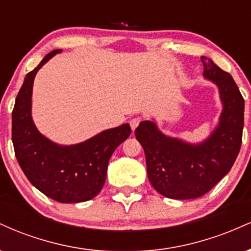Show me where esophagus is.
I'll return each mask as SVG.
<instances>
[{"mask_svg":"<svg viewBox=\"0 0 251 251\" xmlns=\"http://www.w3.org/2000/svg\"><path fill=\"white\" fill-rule=\"evenodd\" d=\"M140 122H142V118H140V117L132 118V119L129 120V125H131V128L134 131V129L138 127V125H139Z\"/></svg>","mask_w":251,"mask_h":251,"instance_id":"obj_1","label":"esophagus"}]
</instances>
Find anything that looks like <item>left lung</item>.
I'll use <instances>...</instances> for the list:
<instances>
[{
    "label": "left lung",
    "mask_w": 251,
    "mask_h": 251,
    "mask_svg": "<svg viewBox=\"0 0 251 251\" xmlns=\"http://www.w3.org/2000/svg\"><path fill=\"white\" fill-rule=\"evenodd\" d=\"M201 60L203 75L217 86L223 105L212 133L204 142L190 144L162 133L150 120L140 123L134 132L145 152L150 183L172 200H192L209 192L230 171L241 149L243 97L229 73L208 57Z\"/></svg>",
    "instance_id": "obj_1"
}]
</instances>
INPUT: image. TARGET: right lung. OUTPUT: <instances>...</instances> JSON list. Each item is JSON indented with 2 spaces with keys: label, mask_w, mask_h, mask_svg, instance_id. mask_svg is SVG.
<instances>
[{
  "label": "right lung",
  "mask_w": 251,
  "mask_h": 251,
  "mask_svg": "<svg viewBox=\"0 0 251 251\" xmlns=\"http://www.w3.org/2000/svg\"><path fill=\"white\" fill-rule=\"evenodd\" d=\"M60 51H50L25 75L11 116V139L17 162L37 190L60 203H80L101 191L109 158L129 137L131 127L124 124L74 145H59L40 133L31 118L34 79L37 71Z\"/></svg>",
  "instance_id": "1"
}]
</instances>
